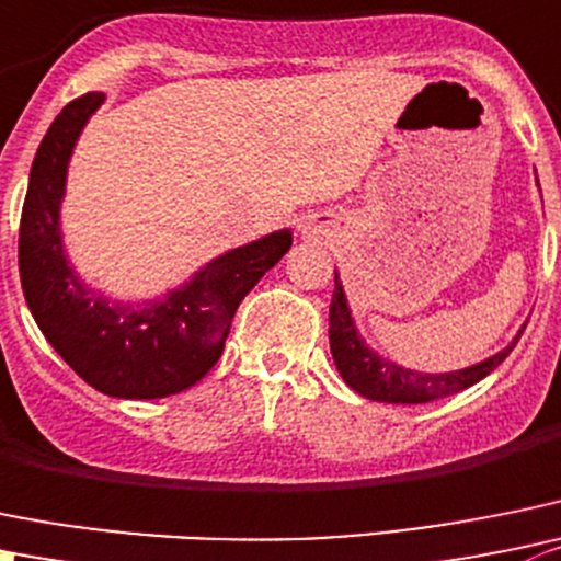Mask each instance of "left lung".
Returning <instances> with one entry per match:
<instances>
[{
    "mask_svg": "<svg viewBox=\"0 0 561 561\" xmlns=\"http://www.w3.org/2000/svg\"><path fill=\"white\" fill-rule=\"evenodd\" d=\"M526 329V325H524ZM524 329L515 334L504 351L496 356L485 358V362L474 364V367L455 369V373H413V369L400 367V364L389 362V358L378 356L364 345L358 336L356 325H353L351 309H347L345 293H342L340 276H334V296H331L329 309V342L331 356H334L336 369L345 378V383L353 391L375 402H402V405H416V402L442 400V397L458 394V391L469 389L477 380L491 375L504 358L513 353L515 342L520 340Z\"/></svg>",
    "mask_w": 561,
    "mask_h": 561,
    "instance_id": "left-lung-1",
    "label": "left lung"
}]
</instances>
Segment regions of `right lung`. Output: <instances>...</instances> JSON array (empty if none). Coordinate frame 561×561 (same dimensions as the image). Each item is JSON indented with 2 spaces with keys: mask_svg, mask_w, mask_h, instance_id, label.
I'll return each instance as SVG.
<instances>
[{
  "mask_svg": "<svg viewBox=\"0 0 561 561\" xmlns=\"http://www.w3.org/2000/svg\"><path fill=\"white\" fill-rule=\"evenodd\" d=\"M103 92L70 101L43 136L30 172L19 230L26 307L54 351L92 389L156 400L205 378L225 351L238 304L290 249V230L221 254L178 290L150 304H112L90 290L65 260L59 203L81 128Z\"/></svg>",
  "mask_w": 561,
  "mask_h": 561,
  "instance_id": "1",
  "label": "right lung"
}]
</instances>
